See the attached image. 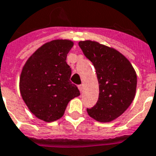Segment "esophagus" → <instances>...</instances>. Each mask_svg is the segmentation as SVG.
<instances>
[{
    "instance_id": "34e87169",
    "label": "esophagus",
    "mask_w": 156,
    "mask_h": 156,
    "mask_svg": "<svg viewBox=\"0 0 156 156\" xmlns=\"http://www.w3.org/2000/svg\"><path fill=\"white\" fill-rule=\"evenodd\" d=\"M78 89H79V90H80V92H83V84H81V85H78Z\"/></svg>"
}]
</instances>
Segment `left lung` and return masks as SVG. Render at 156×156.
Here are the masks:
<instances>
[{
  "instance_id": "left-lung-1",
  "label": "left lung",
  "mask_w": 156,
  "mask_h": 156,
  "mask_svg": "<svg viewBox=\"0 0 156 156\" xmlns=\"http://www.w3.org/2000/svg\"><path fill=\"white\" fill-rule=\"evenodd\" d=\"M78 45L94 66L99 87L98 102L93 108H87V112L98 122H111L134 100L136 73L130 62L115 48L90 40L80 41Z\"/></svg>"
}]
</instances>
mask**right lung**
<instances>
[{
	"label": "right lung",
	"instance_id": "1",
	"mask_svg": "<svg viewBox=\"0 0 156 156\" xmlns=\"http://www.w3.org/2000/svg\"><path fill=\"white\" fill-rule=\"evenodd\" d=\"M73 41L57 39L43 44L22 68L19 88L23 101L36 117L53 122L64 115L70 100L80 95L70 82L72 70L66 62Z\"/></svg>",
	"mask_w": 156,
	"mask_h": 156
}]
</instances>
